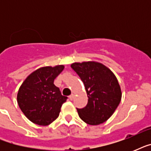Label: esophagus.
Here are the masks:
<instances>
[{
  "instance_id": "34e87169",
  "label": "esophagus",
  "mask_w": 151,
  "mask_h": 151,
  "mask_svg": "<svg viewBox=\"0 0 151 151\" xmlns=\"http://www.w3.org/2000/svg\"><path fill=\"white\" fill-rule=\"evenodd\" d=\"M73 98H74V95L73 94H71L70 96H69V99H70V100H73Z\"/></svg>"
}]
</instances>
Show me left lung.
Listing matches in <instances>:
<instances>
[{"label":"left lung","instance_id":"8db88e82","mask_svg":"<svg viewBox=\"0 0 151 151\" xmlns=\"http://www.w3.org/2000/svg\"><path fill=\"white\" fill-rule=\"evenodd\" d=\"M71 67L84 83L88 97L85 107L77 108L81 119L91 125L107 121L122 99V90L116 76L98 62L73 63Z\"/></svg>","mask_w":151,"mask_h":151}]
</instances>
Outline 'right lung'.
<instances>
[{
  "mask_svg": "<svg viewBox=\"0 0 151 151\" xmlns=\"http://www.w3.org/2000/svg\"><path fill=\"white\" fill-rule=\"evenodd\" d=\"M63 65L44 66L29 74L17 94L19 106L34 124L48 125L59 117L67 97L61 94L54 80L63 70Z\"/></svg>",
  "mask_w": 151,
  "mask_h": 151,
  "instance_id": "add662e5",
  "label": "right lung"
}]
</instances>
